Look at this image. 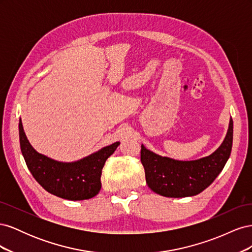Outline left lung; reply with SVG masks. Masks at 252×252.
<instances>
[{"mask_svg": "<svg viewBox=\"0 0 252 252\" xmlns=\"http://www.w3.org/2000/svg\"><path fill=\"white\" fill-rule=\"evenodd\" d=\"M233 122L230 118L223 143L211 155L191 161L162 157L142 144L141 162L148 187L167 197H185L199 194L223 170L231 154Z\"/></svg>", "mask_w": 252, "mask_h": 252, "instance_id": "left-lung-1", "label": "left lung"}]
</instances>
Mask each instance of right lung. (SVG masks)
I'll use <instances>...</instances> for the list:
<instances>
[{
	"instance_id": "add662e5",
	"label": "right lung",
	"mask_w": 252,
	"mask_h": 252,
	"mask_svg": "<svg viewBox=\"0 0 252 252\" xmlns=\"http://www.w3.org/2000/svg\"><path fill=\"white\" fill-rule=\"evenodd\" d=\"M22 155L35 181L49 193L70 201L88 200L100 192L104 164L120 145L116 142L73 162H61L39 154L19 123Z\"/></svg>"
}]
</instances>
